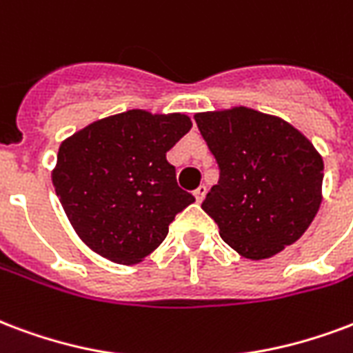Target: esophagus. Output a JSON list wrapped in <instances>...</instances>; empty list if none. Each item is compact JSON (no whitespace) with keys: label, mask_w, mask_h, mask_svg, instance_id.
I'll list each match as a JSON object with an SVG mask.
<instances>
[{"label":"esophagus","mask_w":353,"mask_h":353,"mask_svg":"<svg viewBox=\"0 0 353 353\" xmlns=\"http://www.w3.org/2000/svg\"><path fill=\"white\" fill-rule=\"evenodd\" d=\"M205 192H208V189H205V185H200L196 190H194V198H196V202H202L203 196H205Z\"/></svg>","instance_id":"esophagus-1"}]
</instances>
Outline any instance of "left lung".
Returning <instances> with one entry per match:
<instances>
[{
    "instance_id": "left-lung-1",
    "label": "left lung",
    "mask_w": 353,
    "mask_h": 353,
    "mask_svg": "<svg viewBox=\"0 0 353 353\" xmlns=\"http://www.w3.org/2000/svg\"><path fill=\"white\" fill-rule=\"evenodd\" d=\"M194 119L221 170L202 210L224 243L249 260L296 243L322 202L323 161L309 138L281 117L245 106Z\"/></svg>"
}]
</instances>
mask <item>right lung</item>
I'll list each match as a JSON object with an SVG mask.
<instances>
[{"label":"right lung","instance_id":"obj_1","mask_svg":"<svg viewBox=\"0 0 353 353\" xmlns=\"http://www.w3.org/2000/svg\"><path fill=\"white\" fill-rule=\"evenodd\" d=\"M190 127L185 114L129 110L61 142L52 183L72 228L93 252L130 265L164 241L170 223L194 202L166 161Z\"/></svg>","mask_w":353,"mask_h":353}]
</instances>
